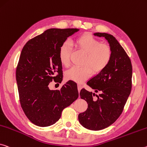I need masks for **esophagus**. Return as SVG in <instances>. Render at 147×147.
Segmentation results:
<instances>
[{
  "instance_id": "obj_1",
  "label": "esophagus",
  "mask_w": 147,
  "mask_h": 147,
  "mask_svg": "<svg viewBox=\"0 0 147 147\" xmlns=\"http://www.w3.org/2000/svg\"><path fill=\"white\" fill-rule=\"evenodd\" d=\"M81 89H82V86H81V84H78V92H80Z\"/></svg>"
}]
</instances>
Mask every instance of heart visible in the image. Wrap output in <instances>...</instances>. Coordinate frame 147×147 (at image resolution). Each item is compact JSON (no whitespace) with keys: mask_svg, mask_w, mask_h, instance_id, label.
<instances>
[{"mask_svg":"<svg viewBox=\"0 0 147 147\" xmlns=\"http://www.w3.org/2000/svg\"><path fill=\"white\" fill-rule=\"evenodd\" d=\"M74 44L86 54L83 67L74 66L65 73V78L68 80L81 83L91 76L93 71L98 73L108 66L112 57V51L108 46L101 44L100 42L89 34L78 36ZM71 45L67 42L61 44L59 50V59L65 67L70 64Z\"/></svg>","mask_w":147,"mask_h":147,"instance_id":"1","label":"heart"}]
</instances>
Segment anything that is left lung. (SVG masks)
Masks as SVG:
<instances>
[{"label":"left lung","mask_w":147,"mask_h":147,"mask_svg":"<svg viewBox=\"0 0 147 147\" xmlns=\"http://www.w3.org/2000/svg\"><path fill=\"white\" fill-rule=\"evenodd\" d=\"M95 36L104 37L112 51L111 60L103 71L90 79L87 84L95 93L82 89L81 99L86 101L88 109L80 113L78 120L86 129L97 131L105 129L118 119L122 114L131 93L132 65L124 48L111 34L95 32ZM96 95L97 100L93 96Z\"/></svg>","instance_id":"8db88e82"}]
</instances>
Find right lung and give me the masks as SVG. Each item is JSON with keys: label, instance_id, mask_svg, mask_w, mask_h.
<instances>
[{"label": "right lung", "instance_id": "add662e5", "mask_svg": "<svg viewBox=\"0 0 147 147\" xmlns=\"http://www.w3.org/2000/svg\"><path fill=\"white\" fill-rule=\"evenodd\" d=\"M78 29H49L25 44L16 69L20 101L34 124L47 127L61 118L62 111L78 97L77 86L69 80L60 90L49 88L53 80H63L60 46Z\"/></svg>", "mask_w": 147, "mask_h": 147}]
</instances>
